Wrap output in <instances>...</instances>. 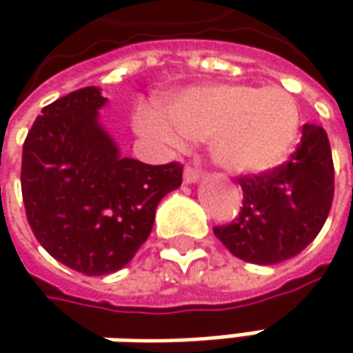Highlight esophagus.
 Listing matches in <instances>:
<instances>
[{"mask_svg":"<svg viewBox=\"0 0 353 353\" xmlns=\"http://www.w3.org/2000/svg\"><path fill=\"white\" fill-rule=\"evenodd\" d=\"M198 179H200V172L196 168H185V172H183V181L185 183H194Z\"/></svg>","mask_w":353,"mask_h":353,"instance_id":"obj_1","label":"esophagus"}]
</instances>
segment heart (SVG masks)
Listing matches in <instances>:
<instances>
[{"mask_svg": "<svg viewBox=\"0 0 353 353\" xmlns=\"http://www.w3.org/2000/svg\"><path fill=\"white\" fill-rule=\"evenodd\" d=\"M301 114L290 94L278 88L210 85L185 92L170 106V120L157 112L143 116L151 137L181 145L210 143L214 161L233 174H261L278 168L299 134Z\"/></svg>", "mask_w": 353, "mask_h": 353, "instance_id": "obj_1", "label": "heart"}]
</instances>
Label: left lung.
I'll return each mask as SVG.
<instances>
[{"instance_id":"obj_1","label":"left lung","mask_w":353,"mask_h":353,"mask_svg":"<svg viewBox=\"0 0 353 353\" xmlns=\"http://www.w3.org/2000/svg\"><path fill=\"white\" fill-rule=\"evenodd\" d=\"M335 170L323 126L305 124L290 159L274 170L241 176L243 206L214 235L235 257L278 263L299 255L323 229L333 202Z\"/></svg>"}]
</instances>
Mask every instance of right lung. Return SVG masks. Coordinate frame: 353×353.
Listing matches in <instances>:
<instances>
[{
    "label": "right lung",
    "mask_w": 353,
    "mask_h": 353,
    "mask_svg": "<svg viewBox=\"0 0 353 353\" xmlns=\"http://www.w3.org/2000/svg\"><path fill=\"white\" fill-rule=\"evenodd\" d=\"M106 98L81 88L42 108L22 149L28 225L57 261L85 276L124 268L153 229L157 204L179 188L181 163L122 157L98 124Z\"/></svg>",
    "instance_id": "right-lung-1"
}]
</instances>
